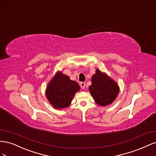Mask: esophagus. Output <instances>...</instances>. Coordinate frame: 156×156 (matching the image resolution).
Instances as JSON below:
<instances>
[{"mask_svg":"<svg viewBox=\"0 0 156 156\" xmlns=\"http://www.w3.org/2000/svg\"><path fill=\"white\" fill-rule=\"evenodd\" d=\"M85 85H86V84L84 83V82H81V83H80V87H81L82 89H84V88H85Z\"/></svg>","mask_w":156,"mask_h":156,"instance_id":"esophagus-1","label":"esophagus"}]
</instances>
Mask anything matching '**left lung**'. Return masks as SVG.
I'll use <instances>...</instances> for the list:
<instances>
[{
  "label": "left lung",
  "instance_id": "1",
  "mask_svg": "<svg viewBox=\"0 0 156 156\" xmlns=\"http://www.w3.org/2000/svg\"><path fill=\"white\" fill-rule=\"evenodd\" d=\"M89 90L96 103L105 106L115 100L119 88L112 79L97 69L92 77V85L89 87Z\"/></svg>",
  "mask_w": 156,
  "mask_h": 156
}]
</instances>
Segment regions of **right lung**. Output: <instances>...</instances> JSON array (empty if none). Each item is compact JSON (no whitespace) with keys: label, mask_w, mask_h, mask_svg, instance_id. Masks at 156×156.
I'll use <instances>...</instances> for the list:
<instances>
[{"label":"right lung","mask_w":156,"mask_h":156,"mask_svg":"<svg viewBox=\"0 0 156 156\" xmlns=\"http://www.w3.org/2000/svg\"><path fill=\"white\" fill-rule=\"evenodd\" d=\"M79 89V85L76 82L71 81L67 75L59 73L49 84L46 96L55 108H65L69 105L75 94Z\"/></svg>","instance_id":"obj_1"}]
</instances>
